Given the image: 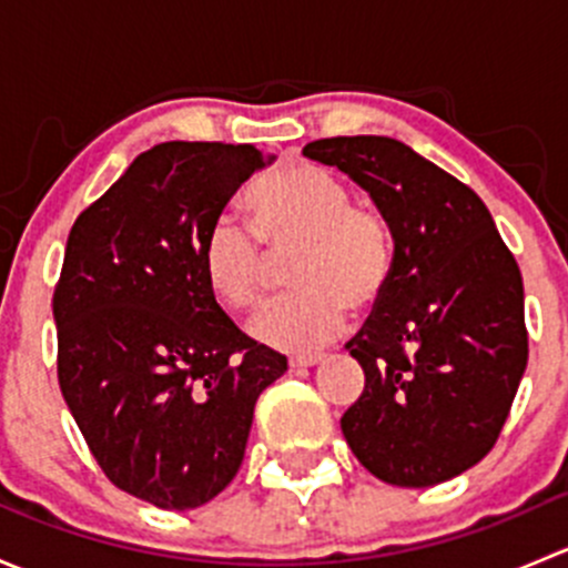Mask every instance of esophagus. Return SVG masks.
I'll use <instances>...</instances> for the list:
<instances>
[{
    "label": "esophagus",
    "instance_id": "34e87169",
    "mask_svg": "<svg viewBox=\"0 0 568 568\" xmlns=\"http://www.w3.org/2000/svg\"><path fill=\"white\" fill-rule=\"evenodd\" d=\"M321 359H324V354H294L288 363L291 368H313V365H318Z\"/></svg>",
    "mask_w": 568,
    "mask_h": 568
}]
</instances>
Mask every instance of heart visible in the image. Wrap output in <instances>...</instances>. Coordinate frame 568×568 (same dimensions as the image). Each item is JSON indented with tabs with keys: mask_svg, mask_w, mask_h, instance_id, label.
I'll return each mask as SVG.
<instances>
[{
	"mask_svg": "<svg viewBox=\"0 0 568 568\" xmlns=\"http://www.w3.org/2000/svg\"><path fill=\"white\" fill-rule=\"evenodd\" d=\"M251 239L233 216L211 222L200 250L209 291L231 311H252L272 280V257H291L294 294L250 321V335L283 352L321 346L346 326L348 307L368 313L393 277V236L346 183L313 162H283L244 194ZM261 241L264 247L256 244Z\"/></svg>",
	"mask_w": 568,
	"mask_h": 568,
	"instance_id": "obj_1",
	"label": "heart"
}]
</instances>
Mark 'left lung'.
I'll return each instance as SVG.
<instances>
[{
	"instance_id": "1",
	"label": "left lung",
	"mask_w": 568,
	"mask_h": 568,
	"mask_svg": "<svg viewBox=\"0 0 568 568\" xmlns=\"http://www.w3.org/2000/svg\"><path fill=\"white\" fill-rule=\"evenodd\" d=\"M307 159L371 194L393 236V277L346 343L365 390L341 417L368 473L443 484L495 448L528 365L523 274L484 200L390 136H329Z\"/></svg>"
}]
</instances>
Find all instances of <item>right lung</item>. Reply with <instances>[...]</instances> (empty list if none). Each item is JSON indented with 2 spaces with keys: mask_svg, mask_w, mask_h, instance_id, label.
<instances>
[{
  "mask_svg": "<svg viewBox=\"0 0 568 568\" xmlns=\"http://www.w3.org/2000/svg\"><path fill=\"white\" fill-rule=\"evenodd\" d=\"M274 156L162 142L82 211L54 288L62 398L118 489L168 511L242 467L257 395L288 359L244 335L200 266L211 222Z\"/></svg>",
  "mask_w": 568,
  "mask_h": 568,
  "instance_id": "right-lung-1",
  "label": "right lung"
}]
</instances>
